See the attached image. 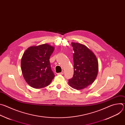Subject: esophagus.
I'll list each match as a JSON object with an SVG mask.
<instances>
[{"label":"esophagus","mask_w":125,"mask_h":125,"mask_svg":"<svg viewBox=\"0 0 125 125\" xmlns=\"http://www.w3.org/2000/svg\"><path fill=\"white\" fill-rule=\"evenodd\" d=\"M64 71H62V72H61V73H58L57 74H58V75H63V74H64Z\"/></svg>","instance_id":"esophagus-1"}]
</instances>
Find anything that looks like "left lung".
Returning a JSON list of instances; mask_svg holds the SVG:
<instances>
[{
  "label": "left lung",
  "instance_id": "obj_1",
  "mask_svg": "<svg viewBox=\"0 0 125 125\" xmlns=\"http://www.w3.org/2000/svg\"><path fill=\"white\" fill-rule=\"evenodd\" d=\"M74 53V75L69 80V85L78 90L83 89L95 81L98 71V63L94 53L85 45L72 42Z\"/></svg>",
  "mask_w": 125,
  "mask_h": 125
}]
</instances>
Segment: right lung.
Listing matches in <instances>:
<instances>
[{
	"label": "right lung",
	"instance_id": "right-lung-1",
	"mask_svg": "<svg viewBox=\"0 0 125 125\" xmlns=\"http://www.w3.org/2000/svg\"><path fill=\"white\" fill-rule=\"evenodd\" d=\"M54 47L45 43L29 47L24 52L21 62L23 77L34 88L48 85L55 75L51 70L49 58Z\"/></svg>",
	"mask_w": 125,
	"mask_h": 125
}]
</instances>
